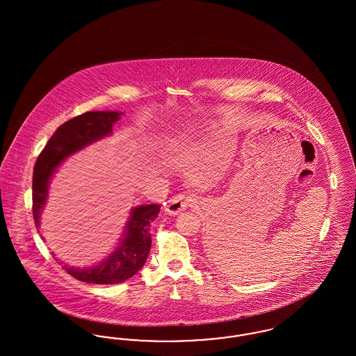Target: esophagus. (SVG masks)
Listing matches in <instances>:
<instances>
[{
  "instance_id": "esophagus-1",
  "label": "esophagus",
  "mask_w": 356,
  "mask_h": 356,
  "mask_svg": "<svg viewBox=\"0 0 356 356\" xmlns=\"http://www.w3.org/2000/svg\"><path fill=\"white\" fill-rule=\"evenodd\" d=\"M197 203V197L193 193H179L173 196L165 205V211L170 215H179L186 211L188 207H192Z\"/></svg>"
}]
</instances>
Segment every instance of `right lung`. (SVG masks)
<instances>
[{
  "mask_svg": "<svg viewBox=\"0 0 356 356\" xmlns=\"http://www.w3.org/2000/svg\"><path fill=\"white\" fill-rule=\"evenodd\" d=\"M120 115L118 112H85L60 125L51 135L38 154L33 168L32 209L37 228L40 227V213L47 200L48 183L54 168L72 153L109 135ZM160 207L159 204L136 207L118 250L99 266L85 270L67 266L64 268L74 279L92 284H118L132 277L145 264L149 254L152 244L149 227L157 218Z\"/></svg>",
  "mask_w": 356,
  "mask_h": 356,
  "instance_id": "1",
  "label": "right lung"
}]
</instances>
